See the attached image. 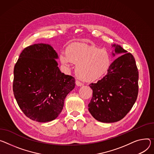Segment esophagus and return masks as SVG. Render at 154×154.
<instances>
[{
	"mask_svg": "<svg viewBox=\"0 0 154 154\" xmlns=\"http://www.w3.org/2000/svg\"><path fill=\"white\" fill-rule=\"evenodd\" d=\"M75 84H76V85H77V87H81V86L83 85V83H81V82H80L78 81V80H76V81H75Z\"/></svg>",
	"mask_w": 154,
	"mask_h": 154,
	"instance_id": "obj_1",
	"label": "esophagus"
}]
</instances>
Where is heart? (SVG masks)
<instances>
[{
	"mask_svg": "<svg viewBox=\"0 0 154 154\" xmlns=\"http://www.w3.org/2000/svg\"><path fill=\"white\" fill-rule=\"evenodd\" d=\"M60 58L67 69L71 68L72 63L77 64V76L87 82H94L103 76L110 65V56L106 51L83 43L70 45L67 53H61Z\"/></svg>",
	"mask_w": 154,
	"mask_h": 154,
	"instance_id": "heart-1",
	"label": "heart"
}]
</instances>
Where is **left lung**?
<instances>
[{
    "mask_svg": "<svg viewBox=\"0 0 154 154\" xmlns=\"http://www.w3.org/2000/svg\"><path fill=\"white\" fill-rule=\"evenodd\" d=\"M112 47L113 57L123 54L110 65L102 79L89 85L93 97L88 110L96 120L104 123L122 120L131 109L138 94L139 73L133 56L120 45Z\"/></svg>",
    "mask_w": 154,
    "mask_h": 154,
    "instance_id": "1",
    "label": "left lung"
}]
</instances>
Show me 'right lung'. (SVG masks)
<instances>
[{
	"instance_id": "add662e5",
	"label": "right lung",
	"mask_w": 154,
	"mask_h": 154,
	"mask_svg": "<svg viewBox=\"0 0 154 154\" xmlns=\"http://www.w3.org/2000/svg\"><path fill=\"white\" fill-rule=\"evenodd\" d=\"M57 53L48 44L25 48L15 67L13 91L26 117L38 122L57 118L66 96L75 87L73 77L61 73Z\"/></svg>"
}]
</instances>
